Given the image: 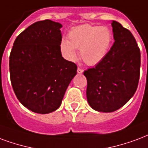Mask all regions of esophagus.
I'll use <instances>...</instances> for the list:
<instances>
[{"label":"esophagus","instance_id":"1","mask_svg":"<svg viewBox=\"0 0 148 148\" xmlns=\"http://www.w3.org/2000/svg\"><path fill=\"white\" fill-rule=\"evenodd\" d=\"M77 73H78V74H82L83 71H83L82 68H80V67H77Z\"/></svg>","mask_w":148,"mask_h":148}]
</instances>
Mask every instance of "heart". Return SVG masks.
Returning <instances> with one entry per match:
<instances>
[{
  "label": "heart",
  "mask_w": 148,
  "mask_h": 148,
  "mask_svg": "<svg viewBox=\"0 0 148 148\" xmlns=\"http://www.w3.org/2000/svg\"><path fill=\"white\" fill-rule=\"evenodd\" d=\"M68 39L63 38L60 50L63 57L69 61L77 60V49L88 65L100 63L108 54L113 41V34L108 27L82 25L70 30Z\"/></svg>",
  "instance_id": "heart-1"
}]
</instances>
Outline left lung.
Wrapping results in <instances>:
<instances>
[{"mask_svg": "<svg viewBox=\"0 0 148 148\" xmlns=\"http://www.w3.org/2000/svg\"><path fill=\"white\" fill-rule=\"evenodd\" d=\"M114 42L95 67L84 72L87 78V100L99 112H113L124 106L136 91L140 78V52L129 29L111 23Z\"/></svg>", "mask_w": 148, "mask_h": 148, "instance_id": "1", "label": "left lung"}]
</instances>
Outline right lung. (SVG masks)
Here are the masks:
<instances>
[{
    "label": "right lung",
    "instance_id": "right-lung-1",
    "mask_svg": "<svg viewBox=\"0 0 148 148\" xmlns=\"http://www.w3.org/2000/svg\"><path fill=\"white\" fill-rule=\"evenodd\" d=\"M62 25L52 20L30 25L16 38L9 57L11 82L16 97L33 112L60 108L77 65L63 59Z\"/></svg>",
    "mask_w": 148,
    "mask_h": 148
}]
</instances>
